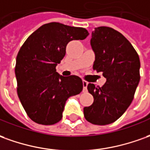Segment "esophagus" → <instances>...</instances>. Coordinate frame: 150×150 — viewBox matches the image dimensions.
Instances as JSON below:
<instances>
[{
  "instance_id": "34e87169",
  "label": "esophagus",
  "mask_w": 150,
  "mask_h": 150,
  "mask_svg": "<svg viewBox=\"0 0 150 150\" xmlns=\"http://www.w3.org/2000/svg\"><path fill=\"white\" fill-rule=\"evenodd\" d=\"M82 84H83V90H82V91L83 92H86L87 91V85H88V82L85 80H83L82 81Z\"/></svg>"
}]
</instances>
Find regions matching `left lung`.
<instances>
[{
	"instance_id": "obj_1",
	"label": "left lung",
	"mask_w": 150,
	"mask_h": 150,
	"mask_svg": "<svg viewBox=\"0 0 150 150\" xmlns=\"http://www.w3.org/2000/svg\"><path fill=\"white\" fill-rule=\"evenodd\" d=\"M91 45L96 55L93 69L103 73L106 82L101 87L88 84L94 102L84 108V117L92 124H110L124 113L134 98L140 78V58L128 40L112 28H96Z\"/></svg>"
}]
</instances>
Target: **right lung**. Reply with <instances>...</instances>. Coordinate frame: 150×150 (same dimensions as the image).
Here are the masks:
<instances>
[{"instance_id": "add662e5", "label": "right lung", "mask_w": 150, "mask_h": 150, "mask_svg": "<svg viewBox=\"0 0 150 150\" xmlns=\"http://www.w3.org/2000/svg\"><path fill=\"white\" fill-rule=\"evenodd\" d=\"M87 30L50 23L26 40L16 58L17 93L28 116L38 124L53 125L61 120L66 100L83 88L79 77H64L56 66L64 57L70 41L83 40Z\"/></svg>"}]
</instances>
